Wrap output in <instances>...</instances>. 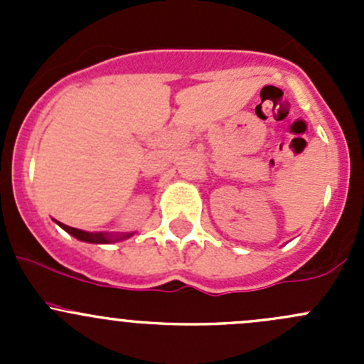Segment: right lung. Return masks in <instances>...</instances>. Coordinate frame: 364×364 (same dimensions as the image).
<instances>
[{"instance_id":"add662e5","label":"right lung","mask_w":364,"mask_h":364,"mask_svg":"<svg viewBox=\"0 0 364 364\" xmlns=\"http://www.w3.org/2000/svg\"><path fill=\"white\" fill-rule=\"evenodd\" d=\"M58 225L61 227L63 230H67L68 234H72L73 237H77L79 241H84V243H95V245H107V243H116V241H123L128 240V237L134 236L132 234H109V232H86V230L80 229H73V227L65 225V223L56 222Z\"/></svg>"}]
</instances>
